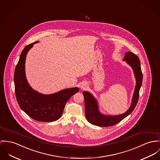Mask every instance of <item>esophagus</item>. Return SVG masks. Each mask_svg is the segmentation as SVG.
I'll use <instances>...</instances> for the list:
<instances>
[{
    "instance_id": "1",
    "label": "esophagus",
    "mask_w": 160,
    "mask_h": 160,
    "mask_svg": "<svg viewBox=\"0 0 160 160\" xmlns=\"http://www.w3.org/2000/svg\"><path fill=\"white\" fill-rule=\"evenodd\" d=\"M87 86H88L87 83H86V82H83V83L81 84L80 88H81V89H85L86 87H87Z\"/></svg>"
}]
</instances>
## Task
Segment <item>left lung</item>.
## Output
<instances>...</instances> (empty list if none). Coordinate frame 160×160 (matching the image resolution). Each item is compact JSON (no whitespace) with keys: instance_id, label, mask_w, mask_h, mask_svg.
Listing matches in <instances>:
<instances>
[{"instance_id":"1","label":"left lung","mask_w":160,"mask_h":160,"mask_svg":"<svg viewBox=\"0 0 160 160\" xmlns=\"http://www.w3.org/2000/svg\"><path fill=\"white\" fill-rule=\"evenodd\" d=\"M123 61L131 66L136 78V86L132 101L130 108L125 112L119 115H106L99 111L98 102L92 94L88 91H83L85 98V115L88 121L92 125L100 127H110L114 125L132 113L135 108L139 98V92L142 82V74L139 58L131 52L125 53Z\"/></svg>"}]
</instances>
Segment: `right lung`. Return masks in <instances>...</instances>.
Instances as JSON below:
<instances>
[{
    "mask_svg": "<svg viewBox=\"0 0 160 160\" xmlns=\"http://www.w3.org/2000/svg\"><path fill=\"white\" fill-rule=\"evenodd\" d=\"M37 42L25 47L16 66L14 75L16 97L20 108L30 118L40 122H53L62 116L68 100L79 89L75 87L51 94H43L30 86L25 75V59L29 50Z\"/></svg>",
    "mask_w": 160,
    "mask_h": 160,
    "instance_id": "1",
    "label": "right lung"
}]
</instances>
